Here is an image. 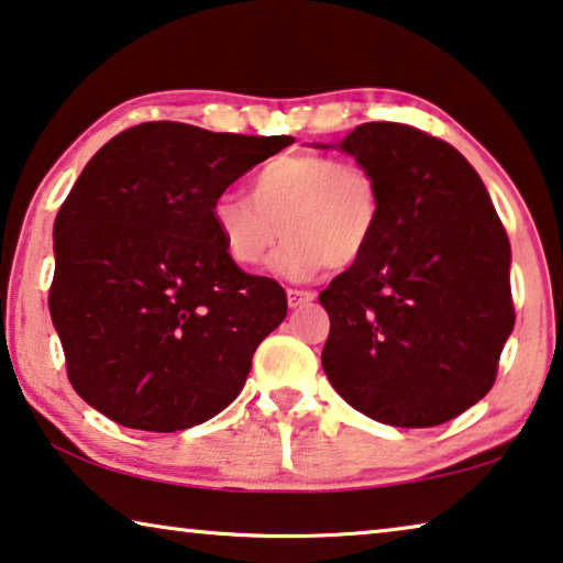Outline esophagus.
Returning a JSON list of instances; mask_svg holds the SVG:
<instances>
[{
  "label": "esophagus",
  "instance_id": "obj_1",
  "mask_svg": "<svg viewBox=\"0 0 563 563\" xmlns=\"http://www.w3.org/2000/svg\"><path fill=\"white\" fill-rule=\"evenodd\" d=\"M316 292L310 290H288V306L290 308H303L308 303H313Z\"/></svg>",
  "mask_w": 563,
  "mask_h": 563
}]
</instances>
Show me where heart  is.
<instances>
[{
	"instance_id": "1",
	"label": "heart",
	"mask_w": 563,
	"mask_h": 563,
	"mask_svg": "<svg viewBox=\"0 0 563 563\" xmlns=\"http://www.w3.org/2000/svg\"><path fill=\"white\" fill-rule=\"evenodd\" d=\"M224 253L242 267L260 265L275 242L271 271L310 280L329 267H351L382 228V191L356 162L318 151L280 154L250 181V199L224 191L209 209Z\"/></svg>"
}]
</instances>
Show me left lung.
I'll use <instances>...</instances> for the list:
<instances>
[{
  "label": "left lung",
  "instance_id": "obj_1",
  "mask_svg": "<svg viewBox=\"0 0 563 563\" xmlns=\"http://www.w3.org/2000/svg\"><path fill=\"white\" fill-rule=\"evenodd\" d=\"M339 148L379 184L382 228L318 296L323 372L376 422L442 424L490 391L514 331L508 234L467 158L430 133L362 123Z\"/></svg>",
  "mask_w": 563,
  "mask_h": 563
}]
</instances>
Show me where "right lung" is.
<instances>
[{"instance_id": "1", "label": "right lung", "mask_w": 563, "mask_h": 563, "mask_svg": "<svg viewBox=\"0 0 563 563\" xmlns=\"http://www.w3.org/2000/svg\"><path fill=\"white\" fill-rule=\"evenodd\" d=\"M290 144L156 121L86 164L55 217L49 316L67 379L100 415L131 430H189L245 387L288 298L234 265L209 209Z\"/></svg>"}]
</instances>
